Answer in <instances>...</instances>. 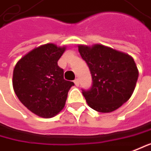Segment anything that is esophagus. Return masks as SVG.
Instances as JSON below:
<instances>
[{"label":"esophagus","mask_w":151,"mask_h":151,"mask_svg":"<svg viewBox=\"0 0 151 151\" xmlns=\"http://www.w3.org/2000/svg\"><path fill=\"white\" fill-rule=\"evenodd\" d=\"M74 82H75L76 86H79V84H80V81H79V79H78V78H76V79L74 81Z\"/></svg>","instance_id":"obj_1"}]
</instances>
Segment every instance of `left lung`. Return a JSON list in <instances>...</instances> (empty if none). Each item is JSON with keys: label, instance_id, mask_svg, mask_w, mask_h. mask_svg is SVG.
Returning a JSON list of instances; mask_svg holds the SVG:
<instances>
[{"label": "left lung", "instance_id": "obj_1", "mask_svg": "<svg viewBox=\"0 0 151 151\" xmlns=\"http://www.w3.org/2000/svg\"><path fill=\"white\" fill-rule=\"evenodd\" d=\"M78 50L91 72L93 86L82 90L88 105L100 113H111L132 95L138 78L134 59L102 45H79Z\"/></svg>", "mask_w": 151, "mask_h": 151}]
</instances>
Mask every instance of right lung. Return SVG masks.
I'll return each mask as SVG.
<instances>
[{"mask_svg": "<svg viewBox=\"0 0 151 151\" xmlns=\"http://www.w3.org/2000/svg\"><path fill=\"white\" fill-rule=\"evenodd\" d=\"M66 46L45 44L34 48L17 62L13 73V88L28 110L49 119L63 109L73 81L63 78L58 61Z\"/></svg>", "mask_w": 151, "mask_h": 151, "instance_id": "obj_1", "label": "right lung"}]
</instances>
